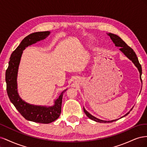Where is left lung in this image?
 I'll return each mask as SVG.
<instances>
[{
  "label": "left lung",
  "instance_id": "1",
  "mask_svg": "<svg viewBox=\"0 0 147 147\" xmlns=\"http://www.w3.org/2000/svg\"><path fill=\"white\" fill-rule=\"evenodd\" d=\"M107 35H109V36H110L111 40H112L113 43L115 44V46L117 47H120L119 51H121L123 53V54L127 57L129 59H130L132 62L133 64H134L136 67L137 68L138 70H139V72L140 73V79L141 82H142V78H141V75H142V67H141V65L139 63V60H138V58L137 57V55L135 53V52L134 51V50H133L131 47H129L121 38H120L119 36H118V35L113 34H112V33H107ZM132 109H133V107L130 110L129 112H127L126 115H124V116H123L122 117H121L120 118H121L124 117L126 116V115H127L129 113V112L132 110ZM83 110H84V112L85 113L86 115L89 118H90L91 119L93 120V121H95L96 122L106 123L113 122V121H117V120L118 119H115V120H111V121H105V120H102V119H100L97 118H96L94 116H92V115H91L88 112H87V111L85 110V109H84V107H83Z\"/></svg>",
  "mask_w": 147,
  "mask_h": 147
}]
</instances>
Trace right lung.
Masks as SVG:
<instances>
[{"label": "right lung", "mask_w": 147, "mask_h": 147, "mask_svg": "<svg viewBox=\"0 0 147 147\" xmlns=\"http://www.w3.org/2000/svg\"><path fill=\"white\" fill-rule=\"evenodd\" d=\"M50 34V31H45L34 32L26 37L12 53L5 73L7 92L11 103L26 119L43 124L50 123L59 118L61 112L63 93L67 89L62 92L58 98L55 100L53 106L30 104L22 99L18 94L17 77L23 50L28 46L46 38Z\"/></svg>", "instance_id": "add662e5"}]
</instances>
